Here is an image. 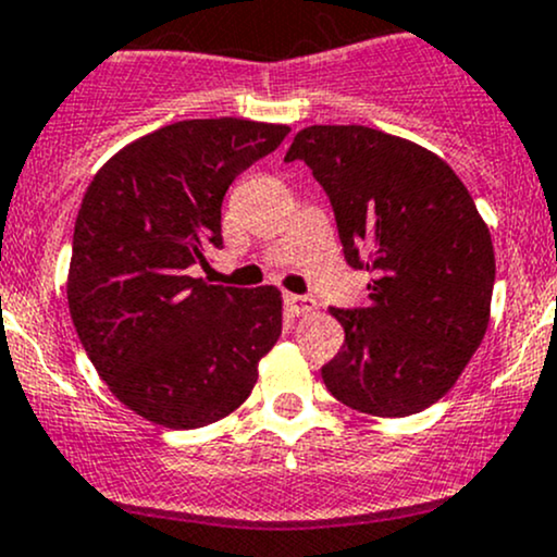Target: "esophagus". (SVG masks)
<instances>
[{"label":"esophagus","instance_id":"obj_1","mask_svg":"<svg viewBox=\"0 0 557 557\" xmlns=\"http://www.w3.org/2000/svg\"><path fill=\"white\" fill-rule=\"evenodd\" d=\"M285 307L294 318H301V314L314 312V301L307 296H296V294H285Z\"/></svg>","mask_w":557,"mask_h":557}]
</instances>
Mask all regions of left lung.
<instances>
[{"mask_svg":"<svg viewBox=\"0 0 557 557\" xmlns=\"http://www.w3.org/2000/svg\"><path fill=\"white\" fill-rule=\"evenodd\" d=\"M285 160L312 168L336 213L344 259L371 272L368 307L333 309L344 347L323 366L333 397L400 419L456 384L491 320L488 224L446 160L366 125H312Z\"/></svg>","mask_w":557,"mask_h":557,"instance_id":"left-lung-1","label":"left lung"}]
</instances>
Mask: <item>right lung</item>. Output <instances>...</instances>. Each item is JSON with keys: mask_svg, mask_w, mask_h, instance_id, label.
Listing matches in <instances>:
<instances>
[{"mask_svg": "<svg viewBox=\"0 0 557 557\" xmlns=\"http://www.w3.org/2000/svg\"><path fill=\"white\" fill-rule=\"evenodd\" d=\"M288 133L237 116L173 122L122 146L82 197L72 323L111 395L151 424L195 430L230 417L283 333L274 285L221 288L189 269L224 245L232 181Z\"/></svg>", "mask_w": 557, "mask_h": 557, "instance_id": "obj_1", "label": "right lung"}]
</instances>
